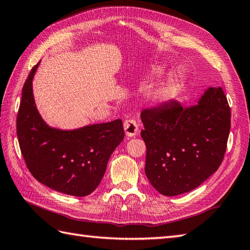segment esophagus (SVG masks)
Here are the masks:
<instances>
[{"label":"esophagus","mask_w":250,"mask_h":250,"mask_svg":"<svg viewBox=\"0 0 250 250\" xmlns=\"http://www.w3.org/2000/svg\"><path fill=\"white\" fill-rule=\"evenodd\" d=\"M124 128L125 135L129 137H134L139 131V125H137V122L134 119H126L124 122Z\"/></svg>","instance_id":"esophagus-1"}]
</instances>
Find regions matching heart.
<instances>
[{
	"label": "heart",
	"mask_w": 250,
	"mask_h": 250,
	"mask_svg": "<svg viewBox=\"0 0 250 250\" xmlns=\"http://www.w3.org/2000/svg\"><path fill=\"white\" fill-rule=\"evenodd\" d=\"M163 73V68L162 67H157L155 71H153V74L155 75H161ZM184 78V73L182 70H176L171 74V76L167 79V82L163 84V86L158 90L156 93V98L160 101H166L169 99L174 94V92L176 91V89L178 88L180 82L183 81Z\"/></svg>",
	"instance_id": "1"
}]
</instances>
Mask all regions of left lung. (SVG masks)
<instances>
[{
	"label": "left lung",
	"instance_id": "8db88e82",
	"mask_svg": "<svg viewBox=\"0 0 250 250\" xmlns=\"http://www.w3.org/2000/svg\"><path fill=\"white\" fill-rule=\"evenodd\" d=\"M141 119L145 173L158 192H189L220 167L231 126V110L220 87H209L189 107L172 100L144 109Z\"/></svg>",
	"mask_w": 250,
	"mask_h": 250
}]
</instances>
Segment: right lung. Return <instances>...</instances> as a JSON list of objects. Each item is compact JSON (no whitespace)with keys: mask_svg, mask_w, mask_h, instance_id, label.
I'll return each mask as SVG.
<instances>
[{"mask_svg":"<svg viewBox=\"0 0 250 250\" xmlns=\"http://www.w3.org/2000/svg\"><path fill=\"white\" fill-rule=\"evenodd\" d=\"M29 74L17 116L21 153L35 179L59 192L88 195L102 180L111 153L125 137L121 119L89 125L75 130L51 128L36 108Z\"/></svg>","mask_w":250,"mask_h":250,"instance_id":"1","label":"right lung"}]
</instances>
